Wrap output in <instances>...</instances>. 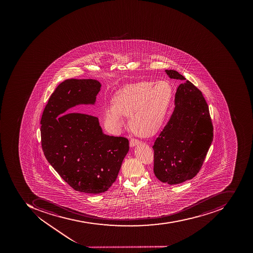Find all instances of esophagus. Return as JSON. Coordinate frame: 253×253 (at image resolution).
Listing matches in <instances>:
<instances>
[{
	"mask_svg": "<svg viewBox=\"0 0 253 253\" xmlns=\"http://www.w3.org/2000/svg\"><path fill=\"white\" fill-rule=\"evenodd\" d=\"M140 142L138 140L134 139V138H131L130 141V147H134L136 145H139Z\"/></svg>",
	"mask_w": 253,
	"mask_h": 253,
	"instance_id": "1",
	"label": "esophagus"
}]
</instances>
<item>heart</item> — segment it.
<instances>
[{
    "label": "heart",
    "instance_id": "heart-1",
    "mask_svg": "<svg viewBox=\"0 0 253 253\" xmlns=\"http://www.w3.org/2000/svg\"><path fill=\"white\" fill-rule=\"evenodd\" d=\"M154 83L131 84L117 92L112 104L104 107L106 127L112 131H119L124 123V115L129 116V126L138 135L148 137L157 132L167 116L172 90L166 81Z\"/></svg>",
    "mask_w": 253,
    "mask_h": 253
}]
</instances>
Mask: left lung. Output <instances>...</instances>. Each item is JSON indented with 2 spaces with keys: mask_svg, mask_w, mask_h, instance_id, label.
I'll use <instances>...</instances> for the list:
<instances>
[{
  "mask_svg": "<svg viewBox=\"0 0 253 253\" xmlns=\"http://www.w3.org/2000/svg\"><path fill=\"white\" fill-rule=\"evenodd\" d=\"M171 79L182 83L175 95V108L155 141V176L163 183L179 184L197 175L213 141V126L202 93L173 70Z\"/></svg>",
  "mask_w": 253,
  "mask_h": 253,
  "instance_id": "left-lung-1",
  "label": "left lung"
}]
</instances>
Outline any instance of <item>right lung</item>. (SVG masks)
Returning a JSON list of instances; mask_svg holds the SVG:
<instances>
[{
	"label": "right lung",
	"mask_w": 253,
	"mask_h": 253,
	"mask_svg": "<svg viewBox=\"0 0 253 253\" xmlns=\"http://www.w3.org/2000/svg\"><path fill=\"white\" fill-rule=\"evenodd\" d=\"M100 87L96 80H66L48 99L41 119L46 160L72 188L86 194L111 187L129 150L127 138L104 134L97 117L73 112L90 113L79 106L94 105Z\"/></svg>",
	"instance_id": "1"
}]
</instances>
